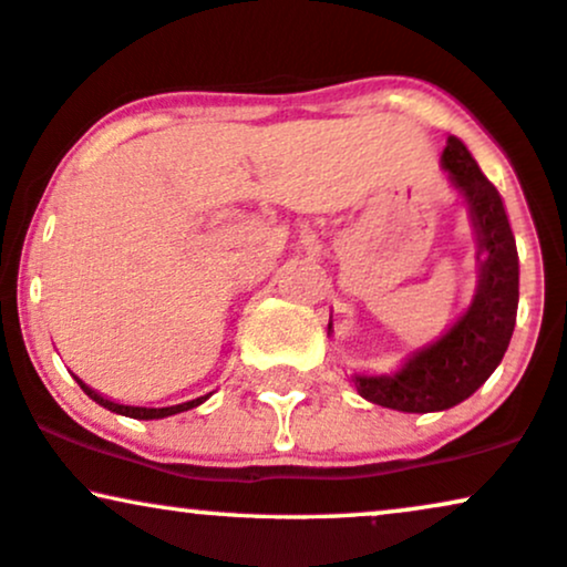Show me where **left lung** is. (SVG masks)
<instances>
[{"instance_id":"8db88e82","label":"left lung","mask_w":567,"mask_h":567,"mask_svg":"<svg viewBox=\"0 0 567 567\" xmlns=\"http://www.w3.org/2000/svg\"><path fill=\"white\" fill-rule=\"evenodd\" d=\"M442 164L468 198L482 279L468 313L442 340L415 353L395 377H353L361 398L403 413L444 411L474 395L503 361L518 313V248L503 196L455 135L447 138Z\"/></svg>"}]
</instances>
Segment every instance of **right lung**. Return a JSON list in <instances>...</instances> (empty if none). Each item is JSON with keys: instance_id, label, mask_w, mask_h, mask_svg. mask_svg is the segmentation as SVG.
I'll return each instance as SVG.
<instances>
[{"instance_id": "1", "label": "right lung", "mask_w": 567, "mask_h": 567, "mask_svg": "<svg viewBox=\"0 0 567 567\" xmlns=\"http://www.w3.org/2000/svg\"><path fill=\"white\" fill-rule=\"evenodd\" d=\"M78 384H81V390L85 392V395H89L91 400H96L99 405H104L106 411H112V413H120V415H131V419H167V415H175V413H183V411H190V408H196V405H200L204 403L206 398L209 395H204V398H196V400H188V403H181V405H169V408H138V405H120V403H112V400H106V398H102L99 395V392H93L91 386H85L81 379H78Z\"/></svg>"}]
</instances>
